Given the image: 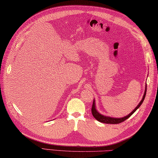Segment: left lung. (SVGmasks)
Here are the masks:
<instances>
[{
    "label": "left lung",
    "mask_w": 158,
    "mask_h": 158,
    "mask_svg": "<svg viewBox=\"0 0 158 158\" xmlns=\"http://www.w3.org/2000/svg\"><path fill=\"white\" fill-rule=\"evenodd\" d=\"M146 92H147V85L145 87V94H144V95H143V99L141 100V101L140 102V103L139 104L138 106H137L136 108H135V109H134V110H132V112H131V113H130L128 115H127V116L124 117H122V118H113V117H106V116H104L102 115H100V114L96 110L94 100L93 104H92V115L97 121H98V122H102V123H110V124H117V123H122V122H124V121H125V120H126L127 119H128L129 117L131 115H132V114L135 113L137 109L139 108V106L142 105L143 100H144V99H145V98Z\"/></svg>",
    "instance_id": "8db88e82"
}]
</instances>
